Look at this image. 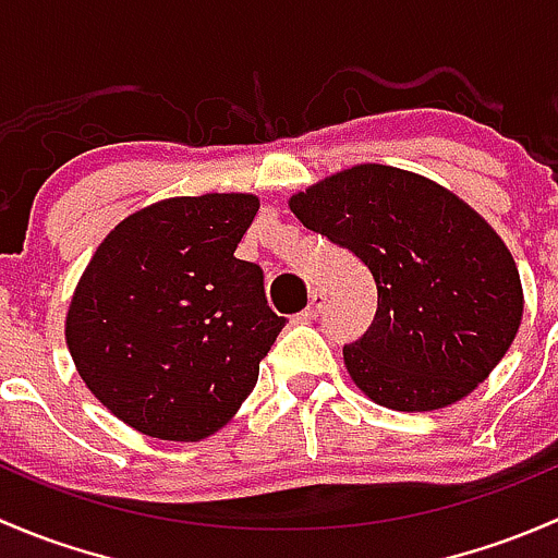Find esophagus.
<instances>
[{
	"mask_svg": "<svg viewBox=\"0 0 558 558\" xmlns=\"http://www.w3.org/2000/svg\"><path fill=\"white\" fill-rule=\"evenodd\" d=\"M324 305H326L324 291H320V289H313V291H311V302H307V307H305V311H302V320H311V318H315V315H318L320 311H324Z\"/></svg>",
	"mask_w": 558,
	"mask_h": 558,
	"instance_id": "esophagus-1",
	"label": "esophagus"
}]
</instances>
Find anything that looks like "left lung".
Segmentation results:
<instances>
[{"label": "left lung", "mask_w": 558, "mask_h": 558, "mask_svg": "<svg viewBox=\"0 0 558 558\" xmlns=\"http://www.w3.org/2000/svg\"><path fill=\"white\" fill-rule=\"evenodd\" d=\"M289 205L373 272L378 311L342 348L369 399L421 413L486 380L519 331L523 302L513 256L470 205L384 165L331 174Z\"/></svg>", "instance_id": "obj_1"}]
</instances>
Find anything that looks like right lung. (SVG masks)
Instances as JSON below:
<instances>
[{
    "mask_svg": "<svg viewBox=\"0 0 558 558\" xmlns=\"http://www.w3.org/2000/svg\"><path fill=\"white\" fill-rule=\"evenodd\" d=\"M258 199L174 196L123 218L66 313V345L94 397L159 440L221 429L286 326L258 264L234 256Z\"/></svg>",
    "mask_w": 558,
    "mask_h": 558,
    "instance_id": "1",
    "label": "right lung"
}]
</instances>
